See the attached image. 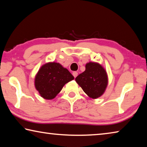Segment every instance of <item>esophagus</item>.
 Listing matches in <instances>:
<instances>
[{
    "instance_id": "34e87169",
    "label": "esophagus",
    "mask_w": 147,
    "mask_h": 147,
    "mask_svg": "<svg viewBox=\"0 0 147 147\" xmlns=\"http://www.w3.org/2000/svg\"><path fill=\"white\" fill-rule=\"evenodd\" d=\"M73 75L74 76V78H76V77L77 76V75H78V73H77L76 71H74L73 73Z\"/></svg>"
}]
</instances>
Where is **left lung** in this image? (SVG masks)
Listing matches in <instances>:
<instances>
[{
    "label": "left lung",
    "instance_id": "obj_1",
    "mask_svg": "<svg viewBox=\"0 0 147 147\" xmlns=\"http://www.w3.org/2000/svg\"><path fill=\"white\" fill-rule=\"evenodd\" d=\"M89 98L96 99L105 92L108 84V76L106 69L97 62L89 61L86 64V70L75 78Z\"/></svg>",
    "mask_w": 147,
    "mask_h": 147
}]
</instances>
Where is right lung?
<instances>
[{"label":"right lung","mask_w":147,"mask_h":147,"mask_svg":"<svg viewBox=\"0 0 147 147\" xmlns=\"http://www.w3.org/2000/svg\"><path fill=\"white\" fill-rule=\"evenodd\" d=\"M74 76L57 62H48L42 65L36 74L34 86L42 98L52 100Z\"/></svg>","instance_id":"add662e5"}]
</instances>
